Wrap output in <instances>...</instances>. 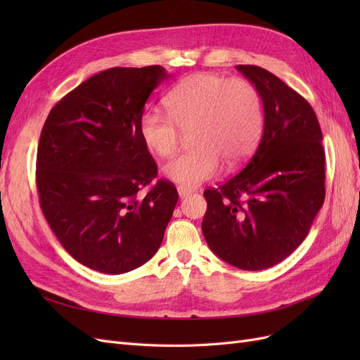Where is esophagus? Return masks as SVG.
Returning a JSON list of instances; mask_svg holds the SVG:
<instances>
[{"mask_svg": "<svg viewBox=\"0 0 360 360\" xmlns=\"http://www.w3.org/2000/svg\"><path fill=\"white\" fill-rule=\"evenodd\" d=\"M179 191V197L183 200V198H186V197H189V195L192 193L189 189H183V188H179L177 189Z\"/></svg>", "mask_w": 360, "mask_h": 360, "instance_id": "34e87169", "label": "esophagus"}]
</instances>
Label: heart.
Segmentation results:
<instances>
[{
	"label": "heart",
	"instance_id": "b5f03b06",
	"mask_svg": "<svg viewBox=\"0 0 360 360\" xmlns=\"http://www.w3.org/2000/svg\"><path fill=\"white\" fill-rule=\"evenodd\" d=\"M168 115L146 111L139 118V136L151 155L168 158L181 132H192L195 150L172 158L163 177L183 189L213 179L221 167H237L252 153L263 130V101L246 79H228L217 73H193L165 97Z\"/></svg>",
	"mask_w": 360,
	"mask_h": 360
}]
</instances>
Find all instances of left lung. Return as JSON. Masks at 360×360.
I'll return each instance as SVG.
<instances>
[{"mask_svg":"<svg viewBox=\"0 0 360 360\" xmlns=\"http://www.w3.org/2000/svg\"><path fill=\"white\" fill-rule=\"evenodd\" d=\"M237 70L263 101V136L240 172L204 191L201 228L225 263L263 270L297 249L324 202L323 135L312 106L278 76L243 64Z\"/></svg>","mask_w":360,"mask_h":360,"instance_id":"left-lung-1","label":"left lung"}]
</instances>
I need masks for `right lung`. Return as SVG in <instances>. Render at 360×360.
Instances as JSON below:
<instances>
[{"label":"right lung","instance_id":"1","mask_svg":"<svg viewBox=\"0 0 360 360\" xmlns=\"http://www.w3.org/2000/svg\"><path fill=\"white\" fill-rule=\"evenodd\" d=\"M162 66L112 68L84 81L52 108L37 148L41 212L81 264L122 275L153 257L179 201L168 180L146 197L158 167L139 136V118Z\"/></svg>","mask_w":360,"mask_h":360}]
</instances>
